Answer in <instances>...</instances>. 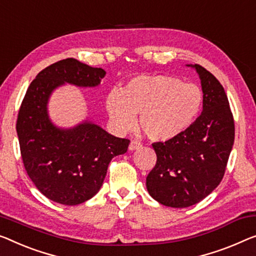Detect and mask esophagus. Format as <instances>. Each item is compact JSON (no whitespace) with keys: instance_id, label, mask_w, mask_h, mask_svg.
Returning a JSON list of instances; mask_svg holds the SVG:
<instances>
[{"instance_id":"1","label":"esophagus","mask_w":256,"mask_h":256,"mask_svg":"<svg viewBox=\"0 0 256 256\" xmlns=\"http://www.w3.org/2000/svg\"><path fill=\"white\" fill-rule=\"evenodd\" d=\"M140 147H141V144L139 142V141H136V140H132L131 142H130L128 150H139Z\"/></svg>"}]
</instances>
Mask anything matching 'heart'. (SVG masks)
Here are the masks:
<instances>
[{
    "label": "heart",
    "mask_w": 256,
    "mask_h": 256,
    "mask_svg": "<svg viewBox=\"0 0 256 256\" xmlns=\"http://www.w3.org/2000/svg\"><path fill=\"white\" fill-rule=\"evenodd\" d=\"M202 102V90L194 84L171 76H139L123 90L110 92L106 110L123 131L134 126L136 115L140 114V128L148 139L169 141L192 126Z\"/></svg>",
    "instance_id": "1"
}]
</instances>
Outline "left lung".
<instances>
[{
  "label": "left lung",
  "instance_id": "left-lung-1",
  "mask_svg": "<svg viewBox=\"0 0 256 256\" xmlns=\"http://www.w3.org/2000/svg\"><path fill=\"white\" fill-rule=\"evenodd\" d=\"M188 66L201 80L202 112L182 136L152 144L158 161L146 178L152 199L172 208L196 204L218 186L234 142V116L223 86L199 64Z\"/></svg>",
  "mask_w": 256,
  "mask_h": 256
}]
</instances>
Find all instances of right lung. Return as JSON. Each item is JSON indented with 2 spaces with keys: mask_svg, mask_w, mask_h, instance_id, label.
I'll return each instance as SVG.
<instances>
[{
  "mask_svg": "<svg viewBox=\"0 0 256 256\" xmlns=\"http://www.w3.org/2000/svg\"><path fill=\"white\" fill-rule=\"evenodd\" d=\"M106 71L74 58L39 72L22 102L17 134L26 172L46 198L66 206L82 204L101 188L112 160L126 152L130 140L114 136L88 120L72 128L52 123L48 102L66 84L96 87Z\"/></svg>",
  "mask_w": 256,
  "mask_h": 256,
  "instance_id": "add662e5",
  "label": "right lung"
}]
</instances>
